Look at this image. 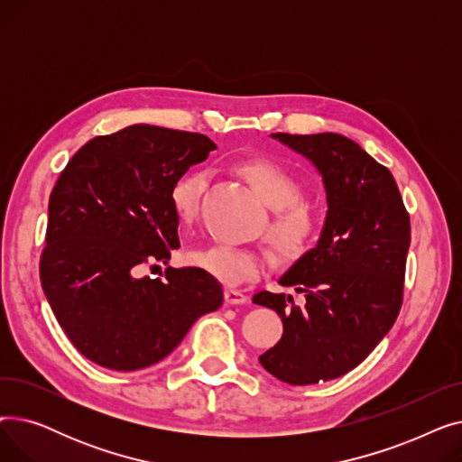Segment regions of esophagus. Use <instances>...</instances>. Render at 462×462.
<instances>
[{
  "mask_svg": "<svg viewBox=\"0 0 462 462\" xmlns=\"http://www.w3.org/2000/svg\"><path fill=\"white\" fill-rule=\"evenodd\" d=\"M225 300H226L228 305H244V303L249 301L247 294H244L241 290H236V288H226Z\"/></svg>",
  "mask_w": 462,
  "mask_h": 462,
  "instance_id": "obj_1",
  "label": "esophagus"
}]
</instances>
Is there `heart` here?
I'll use <instances>...</instances> for the list:
<instances>
[{"mask_svg":"<svg viewBox=\"0 0 462 462\" xmlns=\"http://www.w3.org/2000/svg\"><path fill=\"white\" fill-rule=\"evenodd\" d=\"M236 172L251 185L265 206L272 208L265 225V241L270 249L284 260L301 256L320 230V204L300 194V181L275 161L262 157L239 161ZM204 189L206 176L202 172H187L170 187V206L181 225H190L197 218ZM190 262L226 286L251 282L263 268V258L258 251L230 245L194 251Z\"/></svg>","mask_w":462,"mask_h":462,"instance_id":"heart-1","label":"heart"}]
</instances>
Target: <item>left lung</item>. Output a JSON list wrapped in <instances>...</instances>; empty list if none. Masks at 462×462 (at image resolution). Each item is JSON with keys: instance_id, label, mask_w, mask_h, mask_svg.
I'll return each instance as SVG.
<instances>
[{"instance_id": "8db88e82", "label": "left lung", "mask_w": 462, "mask_h": 462, "mask_svg": "<svg viewBox=\"0 0 462 462\" xmlns=\"http://www.w3.org/2000/svg\"><path fill=\"white\" fill-rule=\"evenodd\" d=\"M273 138L310 159L328 192V218L319 245L303 254L281 286L253 301L282 320L279 343L258 359L290 385L338 378L357 367L395 324L402 305L410 215L390 170L337 133Z\"/></svg>"}]
</instances>
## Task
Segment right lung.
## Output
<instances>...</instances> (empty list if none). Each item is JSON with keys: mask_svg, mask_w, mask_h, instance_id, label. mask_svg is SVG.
<instances>
[{"mask_svg": "<svg viewBox=\"0 0 462 462\" xmlns=\"http://www.w3.org/2000/svg\"><path fill=\"white\" fill-rule=\"evenodd\" d=\"M217 145L204 134L133 125L72 155L48 202L39 273L77 350L112 371L150 367L172 352L223 286L202 268H166L180 247L170 187Z\"/></svg>", "mask_w": 462, "mask_h": 462, "instance_id": "1", "label": "right lung"}]
</instances>
